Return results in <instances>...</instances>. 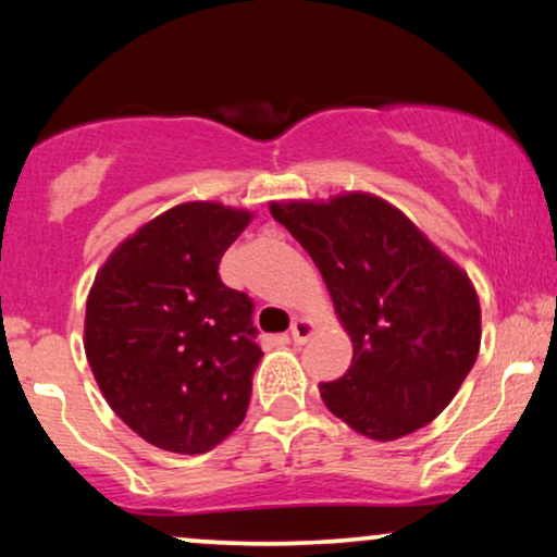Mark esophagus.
<instances>
[{
    "label": "esophagus",
    "mask_w": 557,
    "mask_h": 557,
    "mask_svg": "<svg viewBox=\"0 0 557 557\" xmlns=\"http://www.w3.org/2000/svg\"><path fill=\"white\" fill-rule=\"evenodd\" d=\"M311 334H314V324L309 322V319H294L292 322V339L296 345H304V342H309Z\"/></svg>",
    "instance_id": "34e87169"
}]
</instances>
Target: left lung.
Masks as SVG:
<instances>
[{
  "mask_svg": "<svg viewBox=\"0 0 557 557\" xmlns=\"http://www.w3.org/2000/svg\"><path fill=\"white\" fill-rule=\"evenodd\" d=\"M271 215L317 263L352 339L349 370L319 383L324 406L375 441L431 423L459 393L482 342L467 273L380 197L271 202Z\"/></svg>",
  "mask_w": 557,
  "mask_h": 557,
  "instance_id": "left-lung-1",
  "label": "left lung"
}]
</instances>
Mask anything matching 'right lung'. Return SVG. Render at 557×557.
<instances>
[{
	"instance_id": "1",
	"label": "right lung",
	"mask_w": 557,
	"mask_h": 557,
	"mask_svg": "<svg viewBox=\"0 0 557 557\" xmlns=\"http://www.w3.org/2000/svg\"><path fill=\"white\" fill-rule=\"evenodd\" d=\"M250 212L185 202L139 227L98 271L86 357L103 398L144 441L205 454L246 418L261 362L253 301L220 281Z\"/></svg>"
}]
</instances>
